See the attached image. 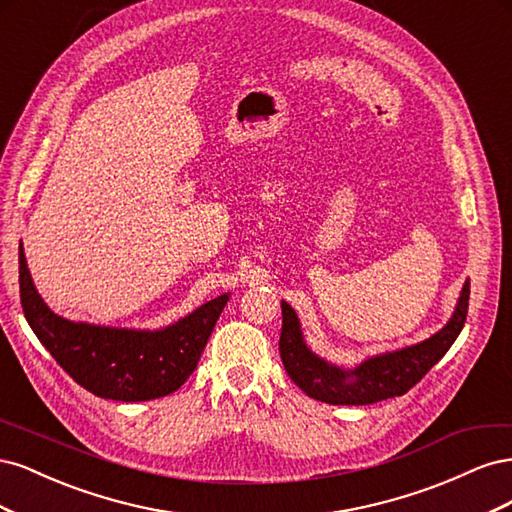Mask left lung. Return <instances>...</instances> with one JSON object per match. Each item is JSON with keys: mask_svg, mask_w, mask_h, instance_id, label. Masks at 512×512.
I'll return each instance as SVG.
<instances>
[{"mask_svg": "<svg viewBox=\"0 0 512 512\" xmlns=\"http://www.w3.org/2000/svg\"><path fill=\"white\" fill-rule=\"evenodd\" d=\"M468 301L470 282L463 286L455 314L442 331L416 346L367 359L352 371L333 367L309 352L303 344L297 314L288 303H282L280 356L284 369L307 397L324 401V404L367 406L399 397L408 393L416 382H421L427 371L453 346L466 322Z\"/></svg>", "mask_w": 512, "mask_h": 512, "instance_id": "8db88e82", "label": "left lung"}]
</instances>
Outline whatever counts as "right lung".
Wrapping results in <instances>:
<instances>
[{
    "mask_svg": "<svg viewBox=\"0 0 512 512\" xmlns=\"http://www.w3.org/2000/svg\"><path fill=\"white\" fill-rule=\"evenodd\" d=\"M23 314L40 344L83 389L115 401H149L177 391L196 369L228 294L162 331H130L70 322L44 305L19 245Z\"/></svg>",
    "mask_w": 512,
    "mask_h": 512,
    "instance_id": "1",
    "label": "right lung"
}]
</instances>
